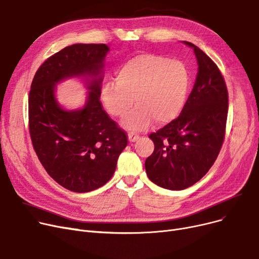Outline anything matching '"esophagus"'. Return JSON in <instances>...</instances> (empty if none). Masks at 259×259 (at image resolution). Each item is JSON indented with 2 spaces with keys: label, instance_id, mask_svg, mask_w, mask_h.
<instances>
[{
  "label": "esophagus",
  "instance_id": "34e87169",
  "mask_svg": "<svg viewBox=\"0 0 259 259\" xmlns=\"http://www.w3.org/2000/svg\"><path fill=\"white\" fill-rule=\"evenodd\" d=\"M138 138H139V135H138L137 133H135V132H130V133H128V140H130L131 142L137 141Z\"/></svg>",
  "mask_w": 259,
  "mask_h": 259
}]
</instances>
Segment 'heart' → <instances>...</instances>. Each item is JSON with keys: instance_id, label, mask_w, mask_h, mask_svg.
Returning <instances> with one entry per match:
<instances>
[{"instance_id": "b5f03b06", "label": "heart", "mask_w": 259, "mask_h": 259, "mask_svg": "<svg viewBox=\"0 0 259 259\" xmlns=\"http://www.w3.org/2000/svg\"><path fill=\"white\" fill-rule=\"evenodd\" d=\"M189 73L178 61H169L155 54L144 53L123 62L116 70V82L104 83L101 97L107 112L130 130H143L151 124L175 120L187 100Z\"/></svg>"}]
</instances>
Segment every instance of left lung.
Returning <instances> with one entry per match:
<instances>
[{"label": "left lung", "mask_w": 259, "mask_h": 259, "mask_svg": "<svg viewBox=\"0 0 259 259\" xmlns=\"http://www.w3.org/2000/svg\"><path fill=\"white\" fill-rule=\"evenodd\" d=\"M198 73L181 114L150 138L153 154L145 160L147 177L173 191L190 188L212 167L221 150L228 118L229 94L214 61L190 42Z\"/></svg>", "instance_id": "obj_1"}]
</instances>
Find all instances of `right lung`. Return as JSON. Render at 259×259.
<instances>
[{
    "label": "right lung",
    "mask_w": 259,
    "mask_h": 259,
    "mask_svg": "<svg viewBox=\"0 0 259 259\" xmlns=\"http://www.w3.org/2000/svg\"><path fill=\"white\" fill-rule=\"evenodd\" d=\"M105 44H73L49 57L36 70L28 97V125L33 150L48 175L76 193L91 192L112 178L127 135L110 119L100 101ZM88 74L89 99L67 112L54 98V86L68 76Z\"/></svg>",
    "instance_id": "add662e5"
}]
</instances>
